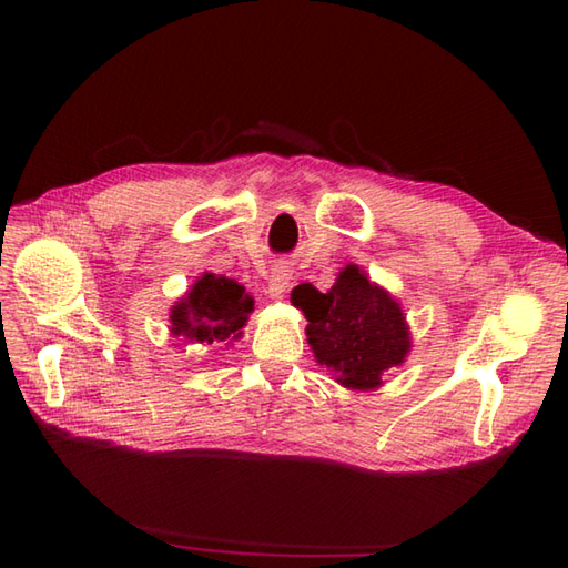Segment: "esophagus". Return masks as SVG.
<instances>
[{
  "label": "esophagus",
  "instance_id": "1",
  "mask_svg": "<svg viewBox=\"0 0 568 568\" xmlns=\"http://www.w3.org/2000/svg\"><path fill=\"white\" fill-rule=\"evenodd\" d=\"M291 265H287L285 261H275L273 268H271V275H268V293L273 297H283V293L291 287Z\"/></svg>",
  "mask_w": 568,
  "mask_h": 568
}]
</instances>
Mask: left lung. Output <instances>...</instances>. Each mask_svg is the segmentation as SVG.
Here are the masks:
<instances>
[{
	"instance_id": "obj_1",
	"label": "left lung",
	"mask_w": 568,
	"mask_h": 568,
	"mask_svg": "<svg viewBox=\"0 0 568 568\" xmlns=\"http://www.w3.org/2000/svg\"><path fill=\"white\" fill-rule=\"evenodd\" d=\"M291 300L310 322L312 352L322 366L336 371L344 388H378L381 373L400 366L409 352L400 305L356 265H346L329 293L303 283Z\"/></svg>"
}]
</instances>
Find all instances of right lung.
<instances>
[{"instance_id": "right-lung-1", "label": "right lung", "mask_w": 568, "mask_h": 568, "mask_svg": "<svg viewBox=\"0 0 568 568\" xmlns=\"http://www.w3.org/2000/svg\"><path fill=\"white\" fill-rule=\"evenodd\" d=\"M253 310V297L246 287L232 277L204 273L187 297L173 307V334H183L195 342L239 339L241 327Z\"/></svg>"}]
</instances>
